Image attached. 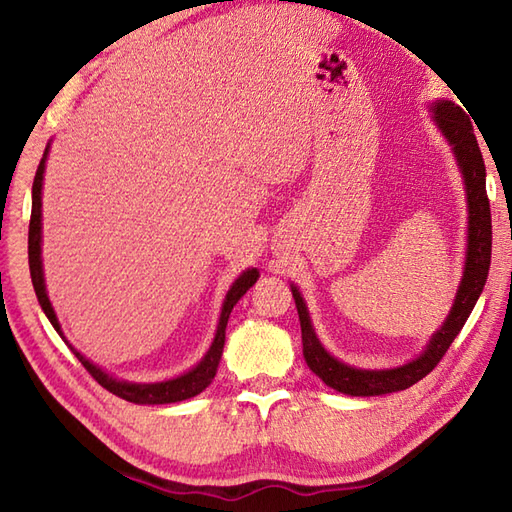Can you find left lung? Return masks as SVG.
I'll return each mask as SVG.
<instances>
[{"instance_id":"1","label":"left lung","mask_w":512,"mask_h":512,"mask_svg":"<svg viewBox=\"0 0 512 512\" xmlns=\"http://www.w3.org/2000/svg\"><path fill=\"white\" fill-rule=\"evenodd\" d=\"M433 121L438 123L442 134L449 138L453 145L455 158L460 162L466 198H469V253H466L464 279L455 297L453 310L449 319L444 321L442 328L433 334L431 343L427 345L420 358L396 369H380V372H369V369H354L345 363H339L328 352L323 350L317 334H314L310 317L303 303L299 290L292 288V297L297 303L299 321H301V339H303V356L306 363L317 374L325 385L350 396H380L391 394V391L407 389L416 385L418 380L427 376L436 367L442 356L447 354L455 336L464 328L471 310L475 308L480 292L484 290L488 268H491V244H493V226H491V204L486 195V167L480 145L473 134V123L466 116L462 107L451 101H440L433 107Z\"/></svg>"}]
</instances>
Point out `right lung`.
I'll return each instance as SVG.
<instances>
[{
	"label": "right lung",
	"mask_w": 512,
	"mask_h": 512,
	"mask_svg": "<svg viewBox=\"0 0 512 512\" xmlns=\"http://www.w3.org/2000/svg\"><path fill=\"white\" fill-rule=\"evenodd\" d=\"M46 156H48V149H46V154H43L39 167H37L35 182H32V213H30V228H28V264H30L32 286H35L41 308H43V312H46V317L50 319V323L54 325V330L61 334L57 314H54V310L50 306V299L46 295V286H43V270H41V180H43V169H46ZM257 277H259L257 270L250 268L235 281L233 288L228 290L224 308H222L220 325H217V334H215V341L211 345V350L206 352V356L202 358L198 367H193L191 372H187L180 378L165 380V383H154V385L123 383V380H116L112 376H107L103 369L92 365L88 358L81 356L79 352L74 350V347H70V350L74 352L76 358H79L81 365L88 369L90 376L96 380V383L105 387L107 391H112L114 396L129 400V402H136V405H167V402H178V400H187L191 396H198L200 391L209 387L211 380L215 378L217 363H220L224 341H226L228 314H231L233 306L239 299H242V295H246V290L255 284Z\"/></svg>",
	"instance_id": "right-lung-1"
}]
</instances>
